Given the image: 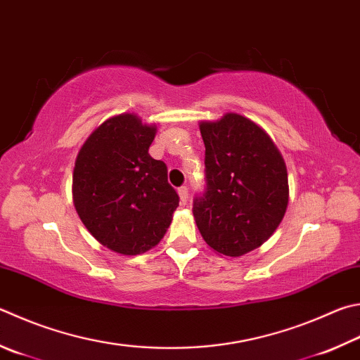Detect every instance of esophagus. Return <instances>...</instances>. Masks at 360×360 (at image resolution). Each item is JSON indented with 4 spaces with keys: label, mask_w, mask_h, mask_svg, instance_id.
<instances>
[{
    "label": "esophagus",
    "mask_w": 360,
    "mask_h": 360,
    "mask_svg": "<svg viewBox=\"0 0 360 360\" xmlns=\"http://www.w3.org/2000/svg\"><path fill=\"white\" fill-rule=\"evenodd\" d=\"M178 193H179V198H181V205H187L188 201V188L186 186H182L178 188Z\"/></svg>",
    "instance_id": "34e87169"
}]
</instances>
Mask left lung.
<instances>
[{
    "label": "left lung",
    "mask_w": 360,
    "mask_h": 360,
    "mask_svg": "<svg viewBox=\"0 0 360 360\" xmlns=\"http://www.w3.org/2000/svg\"><path fill=\"white\" fill-rule=\"evenodd\" d=\"M206 192L193 217L206 244L225 257L263 245L288 207V172L282 154L258 124L238 113L201 121Z\"/></svg>",
    "instance_id": "left-lung-1"
}]
</instances>
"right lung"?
<instances>
[{
    "instance_id": "add662e5",
    "label": "right lung",
    "mask_w": 360,
    "mask_h": 360,
    "mask_svg": "<svg viewBox=\"0 0 360 360\" xmlns=\"http://www.w3.org/2000/svg\"><path fill=\"white\" fill-rule=\"evenodd\" d=\"M158 132L134 113L108 117L78 151L72 197L83 225L120 255L145 253L165 236L179 197L167 165L149 155Z\"/></svg>"
}]
</instances>
